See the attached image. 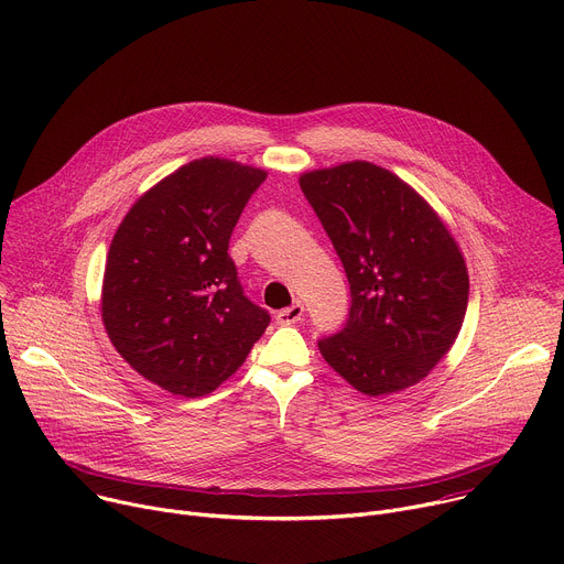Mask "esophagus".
Wrapping results in <instances>:
<instances>
[{"label":"esophagus","mask_w":564,"mask_h":564,"mask_svg":"<svg viewBox=\"0 0 564 564\" xmlns=\"http://www.w3.org/2000/svg\"><path fill=\"white\" fill-rule=\"evenodd\" d=\"M303 305L296 301V303H292L290 308H283V311H279L276 313V324H281V326H290V324H296V322H301V317H303Z\"/></svg>","instance_id":"34e87169"}]
</instances>
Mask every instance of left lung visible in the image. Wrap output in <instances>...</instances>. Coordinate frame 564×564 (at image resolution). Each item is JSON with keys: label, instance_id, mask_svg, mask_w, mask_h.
I'll return each instance as SVG.
<instances>
[{"label": "left lung", "instance_id": "obj_1", "mask_svg": "<svg viewBox=\"0 0 564 564\" xmlns=\"http://www.w3.org/2000/svg\"><path fill=\"white\" fill-rule=\"evenodd\" d=\"M350 285L344 328L324 360L357 391L421 382L449 350L468 308V270L430 204L398 175L348 162L299 177Z\"/></svg>", "mask_w": 564, "mask_h": 564}]
</instances>
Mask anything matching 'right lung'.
<instances>
[{
	"mask_svg": "<svg viewBox=\"0 0 564 564\" xmlns=\"http://www.w3.org/2000/svg\"><path fill=\"white\" fill-rule=\"evenodd\" d=\"M265 177L231 160H195L143 193L112 238L100 296L106 330L137 373L175 395L212 393L270 326L227 253Z\"/></svg>",
	"mask_w": 564,
	"mask_h": 564,
	"instance_id": "1",
	"label": "right lung"
}]
</instances>
